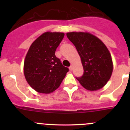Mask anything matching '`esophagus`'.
Here are the masks:
<instances>
[{"mask_svg":"<svg viewBox=\"0 0 130 130\" xmlns=\"http://www.w3.org/2000/svg\"><path fill=\"white\" fill-rule=\"evenodd\" d=\"M69 69H70V71H72V70H73V67L72 66H70V67H69Z\"/></svg>","mask_w":130,"mask_h":130,"instance_id":"esophagus-1","label":"esophagus"}]
</instances>
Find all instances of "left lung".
<instances>
[{"instance_id": "8db88e82", "label": "left lung", "mask_w": 130, "mask_h": 130, "mask_svg": "<svg viewBox=\"0 0 130 130\" xmlns=\"http://www.w3.org/2000/svg\"><path fill=\"white\" fill-rule=\"evenodd\" d=\"M67 36L75 46L84 68L83 75L76 78L90 91L103 88L113 70L111 53L105 44L88 32H70Z\"/></svg>"}]
</instances>
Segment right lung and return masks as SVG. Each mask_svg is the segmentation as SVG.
<instances>
[{"label": "right lung", "mask_w": 130, "mask_h": 130, "mask_svg": "<svg viewBox=\"0 0 130 130\" xmlns=\"http://www.w3.org/2000/svg\"><path fill=\"white\" fill-rule=\"evenodd\" d=\"M65 34L45 32L31 44L24 62V74L28 84L42 94L57 89L69 72L55 53Z\"/></svg>", "instance_id": "right-lung-1"}]
</instances>
